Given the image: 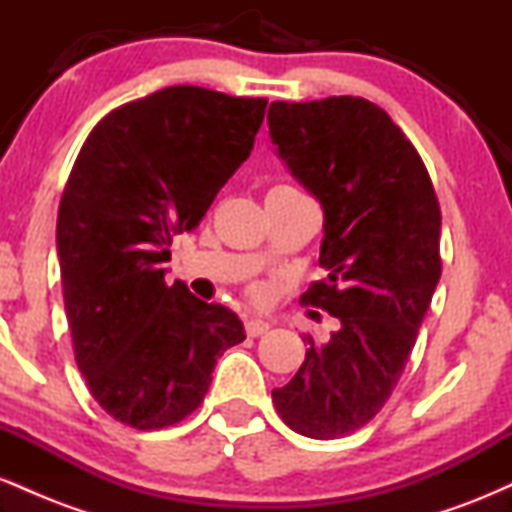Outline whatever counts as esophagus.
<instances>
[{
	"label": "esophagus",
	"instance_id": "esophagus-1",
	"mask_svg": "<svg viewBox=\"0 0 512 512\" xmlns=\"http://www.w3.org/2000/svg\"><path fill=\"white\" fill-rule=\"evenodd\" d=\"M267 332H269V322L257 320V317L245 320V334H248V337H262V334H267Z\"/></svg>",
	"mask_w": 512,
	"mask_h": 512
}]
</instances>
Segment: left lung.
Listing matches in <instances>:
<instances>
[{"instance_id": "left-lung-1", "label": "left lung", "mask_w": 512, "mask_h": 512, "mask_svg": "<svg viewBox=\"0 0 512 512\" xmlns=\"http://www.w3.org/2000/svg\"><path fill=\"white\" fill-rule=\"evenodd\" d=\"M269 134L320 199L325 238L303 305L337 317L325 342L272 392L296 433L342 438L366 426L402 378L440 279V207L419 151L383 108L358 96L269 105Z\"/></svg>"}]
</instances>
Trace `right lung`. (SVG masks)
Returning <instances> with one entry per match:
<instances>
[{"mask_svg": "<svg viewBox=\"0 0 512 512\" xmlns=\"http://www.w3.org/2000/svg\"><path fill=\"white\" fill-rule=\"evenodd\" d=\"M267 98L168 86L91 129L64 185L57 252L76 366L120 424L156 431L202 404L236 313L161 269L250 156Z\"/></svg>", "mask_w": 512, "mask_h": 512, "instance_id": "1", "label": "right lung"}]
</instances>
